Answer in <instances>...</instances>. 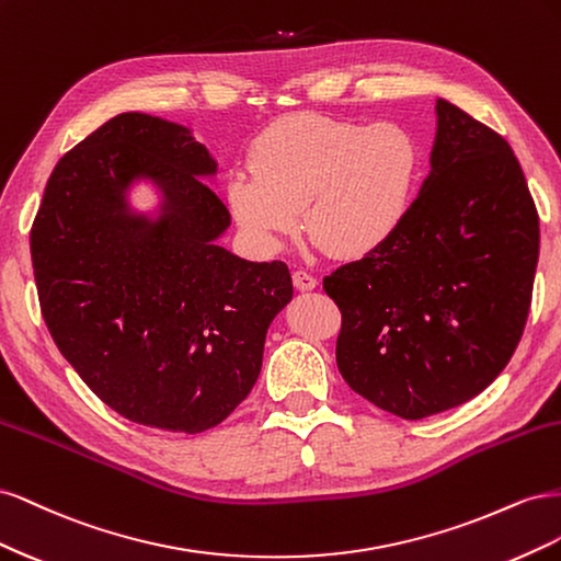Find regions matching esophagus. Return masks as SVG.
I'll return each mask as SVG.
<instances>
[{"mask_svg":"<svg viewBox=\"0 0 561 561\" xmlns=\"http://www.w3.org/2000/svg\"><path fill=\"white\" fill-rule=\"evenodd\" d=\"M293 283H295L297 290H313V287H318L316 276H311L309 271H301V268H297L293 274Z\"/></svg>","mask_w":561,"mask_h":561,"instance_id":"esophagus-1","label":"esophagus"}]
</instances>
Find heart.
Listing matches in <instances>:
<instances>
[{
  "instance_id": "1",
  "label": "heart",
  "mask_w": 561,
  "mask_h": 561,
  "mask_svg": "<svg viewBox=\"0 0 561 561\" xmlns=\"http://www.w3.org/2000/svg\"><path fill=\"white\" fill-rule=\"evenodd\" d=\"M252 173L229 180L236 222L264 252L299 225L320 248L360 257L393 236L410 213L421 149L396 122L363 124L293 114L271 124L250 151Z\"/></svg>"
}]
</instances>
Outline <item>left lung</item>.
<instances>
[{"label": "left lung", "mask_w": 561, "mask_h": 561, "mask_svg": "<svg viewBox=\"0 0 561 561\" xmlns=\"http://www.w3.org/2000/svg\"><path fill=\"white\" fill-rule=\"evenodd\" d=\"M538 248V210L511 145L437 100L431 175L400 229L322 278L342 311L344 381L412 421L482 393L522 339Z\"/></svg>", "instance_id": "8db88e82"}]
</instances>
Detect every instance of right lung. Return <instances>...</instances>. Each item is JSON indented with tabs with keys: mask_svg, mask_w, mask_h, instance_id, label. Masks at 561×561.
Wrapping results in <instances>:
<instances>
[{
	"mask_svg": "<svg viewBox=\"0 0 561 561\" xmlns=\"http://www.w3.org/2000/svg\"><path fill=\"white\" fill-rule=\"evenodd\" d=\"M213 173L186 128L126 112L56 163L32 222L50 336L83 383L140 426L203 433L222 423L257 381L266 330L293 299L285 262L215 245L231 215L201 180ZM135 176L164 190L159 224L127 213Z\"/></svg>",
	"mask_w": 561,
	"mask_h": 561,
	"instance_id": "1",
	"label": "right lung"
}]
</instances>
